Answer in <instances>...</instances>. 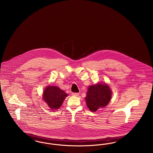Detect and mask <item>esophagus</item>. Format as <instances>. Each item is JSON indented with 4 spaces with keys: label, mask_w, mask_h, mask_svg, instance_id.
<instances>
[{
    "label": "esophagus",
    "mask_w": 153,
    "mask_h": 153,
    "mask_svg": "<svg viewBox=\"0 0 153 153\" xmlns=\"http://www.w3.org/2000/svg\"><path fill=\"white\" fill-rule=\"evenodd\" d=\"M72 95H73V96H78V95H79V93H74V92H72Z\"/></svg>",
    "instance_id": "34e87169"
}]
</instances>
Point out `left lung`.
Segmentation results:
<instances>
[{"instance_id":"obj_1","label":"left lung","mask_w":153,"mask_h":153,"mask_svg":"<svg viewBox=\"0 0 153 153\" xmlns=\"http://www.w3.org/2000/svg\"><path fill=\"white\" fill-rule=\"evenodd\" d=\"M112 92L107 84H97L88 87L86 103L88 108L92 112L105 107L109 102Z\"/></svg>"}]
</instances>
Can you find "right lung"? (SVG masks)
Masks as SVG:
<instances>
[{
  "label": "right lung",
  "instance_id": "add662e5",
  "mask_svg": "<svg viewBox=\"0 0 153 153\" xmlns=\"http://www.w3.org/2000/svg\"><path fill=\"white\" fill-rule=\"evenodd\" d=\"M68 94L57 86H49L45 89L43 99L53 109H58Z\"/></svg>",
  "mask_w": 153,
  "mask_h": 153
}]
</instances>
